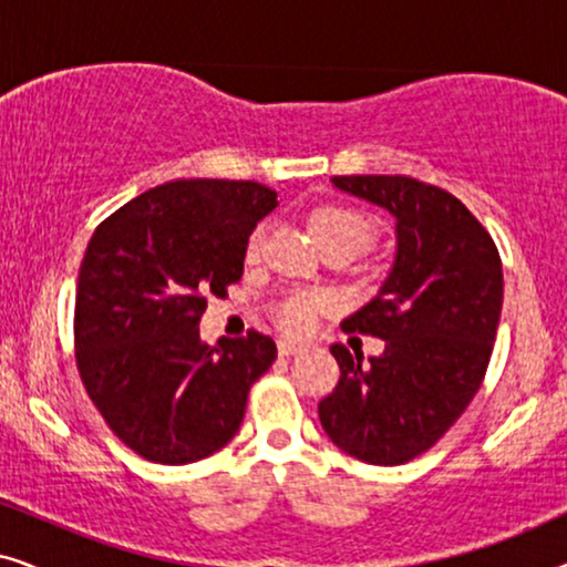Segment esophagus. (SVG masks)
I'll return each instance as SVG.
<instances>
[{
    "label": "esophagus",
    "instance_id": "34e87169",
    "mask_svg": "<svg viewBox=\"0 0 567 567\" xmlns=\"http://www.w3.org/2000/svg\"><path fill=\"white\" fill-rule=\"evenodd\" d=\"M307 351V346L301 343H291V340H278V355H293Z\"/></svg>",
    "mask_w": 567,
    "mask_h": 567
}]
</instances>
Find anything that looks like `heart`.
I'll return each mask as SVG.
<instances>
[{"mask_svg":"<svg viewBox=\"0 0 567 567\" xmlns=\"http://www.w3.org/2000/svg\"><path fill=\"white\" fill-rule=\"evenodd\" d=\"M309 227H312V235L322 250H328V247H346V250L355 255L367 250L371 239L377 237V224L371 216L336 204L315 208L312 216H309ZM262 243H266V224H258L245 243L247 262L260 258ZM328 301V293L322 291H286L284 297H278L270 305V317L289 336H305L307 330H312L317 312H322Z\"/></svg>","mask_w":567,"mask_h":567,"instance_id":"b5f03b06","label":"heart"}]
</instances>
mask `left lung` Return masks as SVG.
Returning <instances> with one entry per match:
<instances>
[{
	"mask_svg": "<svg viewBox=\"0 0 567 567\" xmlns=\"http://www.w3.org/2000/svg\"><path fill=\"white\" fill-rule=\"evenodd\" d=\"M336 188L398 219V258L382 291L340 324L384 340L363 363L330 346L340 379L320 402L332 444L369 464H405L452 429L483 384L503 307L491 231L460 198L408 175H336Z\"/></svg>",
	"mask_w": 567,
	"mask_h": 567,
	"instance_id": "1",
	"label": "left lung"
}]
</instances>
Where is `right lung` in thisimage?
Wrapping results in <instances>:
<instances>
[{"label": "right lung", "mask_w": 567, "mask_h": 567, "mask_svg": "<svg viewBox=\"0 0 567 567\" xmlns=\"http://www.w3.org/2000/svg\"><path fill=\"white\" fill-rule=\"evenodd\" d=\"M278 206L252 181H177L142 193L92 235L76 278L74 359L92 405L144 460L188 464L227 446L274 338L200 343L206 299L243 278L245 243Z\"/></svg>", "instance_id": "obj_1"}]
</instances>
